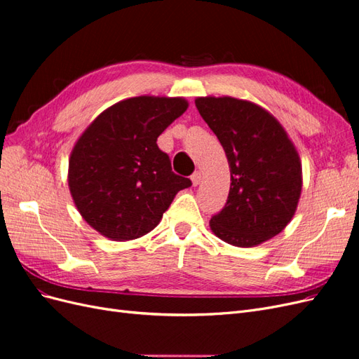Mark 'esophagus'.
Here are the masks:
<instances>
[{
    "instance_id": "34e87169",
    "label": "esophagus",
    "mask_w": 359,
    "mask_h": 359,
    "mask_svg": "<svg viewBox=\"0 0 359 359\" xmlns=\"http://www.w3.org/2000/svg\"><path fill=\"white\" fill-rule=\"evenodd\" d=\"M201 180H202V173H201V170H196V172H194L193 175H191V182H193V186L196 187L198 184L201 182Z\"/></svg>"
}]
</instances>
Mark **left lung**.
I'll return each mask as SVG.
<instances>
[{"mask_svg":"<svg viewBox=\"0 0 359 359\" xmlns=\"http://www.w3.org/2000/svg\"><path fill=\"white\" fill-rule=\"evenodd\" d=\"M198 111L219 137L231 168L224 208L210 227L222 241L255 247L278 235L297 211L302 189L298 151L264 107L235 97H198Z\"/></svg>","mask_w":359,"mask_h":359,"instance_id":"left-lung-1","label":"left lung"}]
</instances>
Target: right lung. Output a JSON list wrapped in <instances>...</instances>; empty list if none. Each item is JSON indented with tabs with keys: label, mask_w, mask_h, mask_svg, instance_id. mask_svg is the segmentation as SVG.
<instances>
[{
	"label": "right lung",
	"mask_w": 359,
	"mask_h": 359,
	"mask_svg": "<svg viewBox=\"0 0 359 359\" xmlns=\"http://www.w3.org/2000/svg\"><path fill=\"white\" fill-rule=\"evenodd\" d=\"M182 97L139 95L107 107L74 144L69 189L82 219L112 241L144 236L177 193L191 186L172 172L157 137L187 111Z\"/></svg>",
	"instance_id": "right-lung-1"
}]
</instances>
